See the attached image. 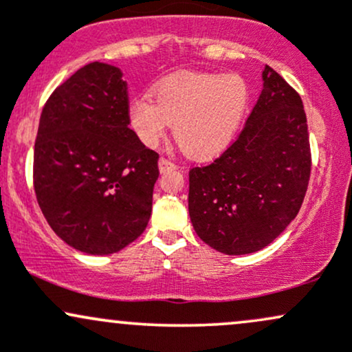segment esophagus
Masks as SVG:
<instances>
[{
    "label": "esophagus",
    "instance_id": "obj_1",
    "mask_svg": "<svg viewBox=\"0 0 352 352\" xmlns=\"http://www.w3.org/2000/svg\"><path fill=\"white\" fill-rule=\"evenodd\" d=\"M159 168H160V172H167V170H175L177 168V165L173 164V162H170V160L168 159H165V157H160L159 159Z\"/></svg>",
    "mask_w": 352,
    "mask_h": 352
}]
</instances>
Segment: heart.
<instances>
[{
    "label": "heart",
    "mask_w": 352,
    "mask_h": 352,
    "mask_svg": "<svg viewBox=\"0 0 352 352\" xmlns=\"http://www.w3.org/2000/svg\"><path fill=\"white\" fill-rule=\"evenodd\" d=\"M153 96L129 104V124L147 147H155L173 122L180 147L195 159H212L235 137L246 106L248 86L238 74L182 71L153 86Z\"/></svg>",
    "instance_id": "1"
}]
</instances>
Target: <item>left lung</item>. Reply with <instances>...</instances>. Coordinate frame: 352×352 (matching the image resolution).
<instances>
[{
    "label": "left lung",
    "mask_w": 352,
    "mask_h": 352,
    "mask_svg": "<svg viewBox=\"0 0 352 352\" xmlns=\"http://www.w3.org/2000/svg\"><path fill=\"white\" fill-rule=\"evenodd\" d=\"M311 173L302 100L270 66L243 131L218 159L188 172V213L205 243L225 254L268 246L300 212Z\"/></svg>",
    "instance_id": "8db88e82"
}]
</instances>
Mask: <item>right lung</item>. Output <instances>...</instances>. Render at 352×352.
Instances as JSON below:
<instances>
[{
	"mask_svg": "<svg viewBox=\"0 0 352 352\" xmlns=\"http://www.w3.org/2000/svg\"><path fill=\"white\" fill-rule=\"evenodd\" d=\"M119 67L91 63L54 89L34 142L33 180L50 227L72 248L111 254L144 233L159 153L129 127Z\"/></svg>",
	"mask_w": 352,
	"mask_h": 352,
	"instance_id": "obj_1",
	"label": "right lung"
}]
</instances>
